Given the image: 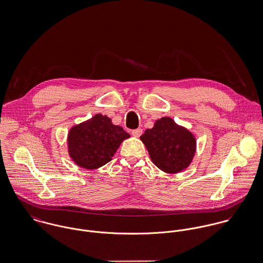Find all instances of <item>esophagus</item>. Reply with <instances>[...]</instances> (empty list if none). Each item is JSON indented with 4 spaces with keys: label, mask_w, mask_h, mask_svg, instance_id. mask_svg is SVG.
I'll return each mask as SVG.
<instances>
[{
    "label": "esophagus",
    "mask_w": 263,
    "mask_h": 263,
    "mask_svg": "<svg viewBox=\"0 0 263 263\" xmlns=\"http://www.w3.org/2000/svg\"><path fill=\"white\" fill-rule=\"evenodd\" d=\"M142 134H143V129H142V128H137V129H134V130L132 132V135H133L134 137H136V138H139Z\"/></svg>",
    "instance_id": "obj_1"
}]
</instances>
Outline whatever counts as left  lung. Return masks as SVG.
<instances>
[{
	"label": "left lung",
	"mask_w": 263,
	"mask_h": 263,
	"mask_svg": "<svg viewBox=\"0 0 263 263\" xmlns=\"http://www.w3.org/2000/svg\"><path fill=\"white\" fill-rule=\"evenodd\" d=\"M152 162L167 174L189 167L196 153V139L189 129L167 117L156 120L141 136Z\"/></svg>",
	"instance_id": "obj_1"
}]
</instances>
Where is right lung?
Masks as SVG:
<instances>
[{
	"mask_svg": "<svg viewBox=\"0 0 263 263\" xmlns=\"http://www.w3.org/2000/svg\"><path fill=\"white\" fill-rule=\"evenodd\" d=\"M130 136L106 116L97 114L72 126L68 133V154L79 167L96 170L111 161L120 143Z\"/></svg>",
	"mask_w": 263,
	"mask_h": 263,
	"instance_id": "right-lung-1",
	"label": "right lung"
}]
</instances>
